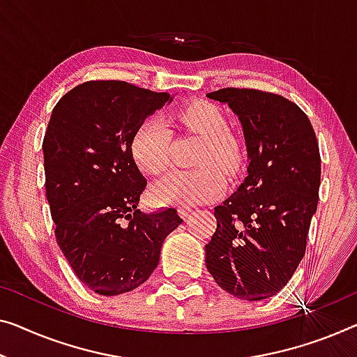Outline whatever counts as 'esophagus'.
<instances>
[{"mask_svg":"<svg viewBox=\"0 0 357 357\" xmlns=\"http://www.w3.org/2000/svg\"><path fill=\"white\" fill-rule=\"evenodd\" d=\"M190 211H192V208H190V206H185V205L178 206V213H179L181 218H188V215H189Z\"/></svg>","mask_w":357,"mask_h":357,"instance_id":"34e87169","label":"esophagus"}]
</instances>
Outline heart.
Here are the masks:
<instances>
[{"mask_svg": "<svg viewBox=\"0 0 357 357\" xmlns=\"http://www.w3.org/2000/svg\"><path fill=\"white\" fill-rule=\"evenodd\" d=\"M185 130L204 139L195 153L197 169H174L158 179L151 199L158 205H195L211 200L225 190L226 181L220 169L236 174L242 158L231 137V126L222 112L208 102H195L178 114ZM137 167L147 174L163 173L172 155V131L158 116H149L137 128L131 142Z\"/></svg>", "mask_w": 357, "mask_h": 357, "instance_id": "obj_1", "label": "heart"}]
</instances>
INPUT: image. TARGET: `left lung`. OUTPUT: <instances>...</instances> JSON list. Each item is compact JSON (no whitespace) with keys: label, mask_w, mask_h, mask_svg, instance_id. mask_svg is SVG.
I'll return each mask as SVG.
<instances>
[{"label":"left lung","mask_w":357,"mask_h":357,"mask_svg":"<svg viewBox=\"0 0 357 357\" xmlns=\"http://www.w3.org/2000/svg\"><path fill=\"white\" fill-rule=\"evenodd\" d=\"M206 96L238 116L248 152L243 183L215 206L206 269L227 294L264 300L284 289L305 257L321 184L316 132L280 94L222 88Z\"/></svg>","instance_id":"left-lung-1"}]
</instances>
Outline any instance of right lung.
<instances>
[{
  "instance_id": "obj_1",
  "label": "right lung",
  "mask_w": 357,
  "mask_h": 357,
  "mask_svg": "<svg viewBox=\"0 0 357 357\" xmlns=\"http://www.w3.org/2000/svg\"><path fill=\"white\" fill-rule=\"evenodd\" d=\"M168 100V93L93 79L52 110L43 155L56 241L77 278L99 295L144 284L165 237L183 222L174 208L137 210L147 181L132 160V136Z\"/></svg>"
}]
</instances>
